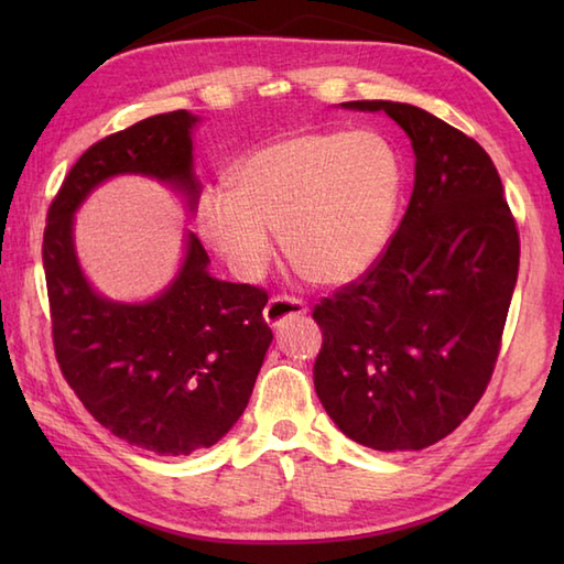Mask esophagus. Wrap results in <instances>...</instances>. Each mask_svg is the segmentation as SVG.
I'll use <instances>...</instances> for the list:
<instances>
[{
	"instance_id": "obj_1",
	"label": "esophagus",
	"mask_w": 564,
	"mask_h": 564,
	"mask_svg": "<svg viewBox=\"0 0 564 564\" xmlns=\"http://www.w3.org/2000/svg\"><path fill=\"white\" fill-rule=\"evenodd\" d=\"M305 313H307V305L301 301V297L273 295L267 303V307H263V319H267L271 327H281L285 319L305 315Z\"/></svg>"
}]
</instances>
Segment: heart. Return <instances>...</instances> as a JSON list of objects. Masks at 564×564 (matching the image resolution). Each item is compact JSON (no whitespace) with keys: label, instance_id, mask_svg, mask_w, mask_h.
<instances>
[{"label":"heart","instance_id":"heart-1","mask_svg":"<svg viewBox=\"0 0 564 564\" xmlns=\"http://www.w3.org/2000/svg\"><path fill=\"white\" fill-rule=\"evenodd\" d=\"M402 191L398 152L376 130H303L261 145L208 191L200 235L254 279L281 230L283 254L307 281L339 285L368 271L392 235Z\"/></svg>","mask_w":564,"mask_h":564}]
</instances>
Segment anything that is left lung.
<instances>
[{
	"mask_svg": "<svg viewBox=\"0 0 564 564\" xmlns=\"http://www.w3.org/2000/svg\"><path fill=\"white\" fill-rule=\"evenodd\" d=\"M414 191L378 261L322 297L315 392L346 436L376 451L446 438L495 373L519 275V230L489 154L458 128L398 101Z\"/></svg>",
	"mask_w": 564,
	"mask_h": 564,
	"instance_id": "left-lung-1",
	"label": "left lung"
}]
</instances>
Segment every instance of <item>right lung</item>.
<instances>
[{
  "mask_svg": "<svg viewBox=\"0 0 564 564\" xmlns=\"http://www.w3.org/2000/svg\"><path fill=\"white\" fill-rule=\"evenodd\" d=\"M194 123L188 111L160 113L94 142L67 172L43 232L53 346L67 386L113 436L158 455L210 448L242 416L273 339L263 319L269 293L213 279L208 251L188 235L184 269L160 297L104 301L79 271L72 213L104 178L126 172L178 184L194 208Z\"/></svg>",
  "mask_w": 564,
  "mask_h": 564,
  "instance_id": "add662e5",
  "label": "right lung"
}]
</instances>
